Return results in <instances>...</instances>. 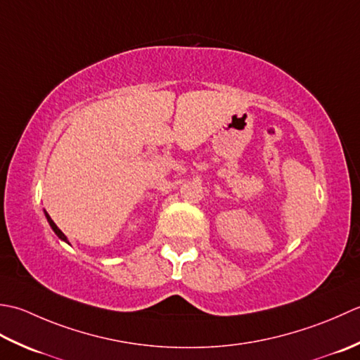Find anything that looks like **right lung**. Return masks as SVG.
Here are the masks:
<instances>
[{"label":"right lung","mask_w":360,"mask_h":360,"mask_svg":"<svg viewBox=\"0 0 360 360\" xmlns=\"http://www.w3.org/2000/svg\"><path fill=\"white\" fill-rule=\"evenodd\" d=\"M45 214H46V219H48V222H49V225H51V229H53L54 230V233L57 234V236L58 238H60L62 240H65V242H67V244H70V242H68V239H67V236H65V234L60 231V230H58V226L53 222V219H51L49 217V214H48V212H45Z\"/></svg>","instance_id":"obj_1"}]
</instances>
